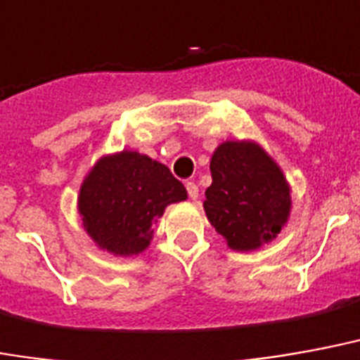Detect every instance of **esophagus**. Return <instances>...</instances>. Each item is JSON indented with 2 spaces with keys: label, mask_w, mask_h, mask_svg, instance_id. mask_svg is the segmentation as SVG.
Segmentation results:
<instances>
[{
  "label": "esophagus",
  "mask_w": 360,
  "mask_h": 360,
  "mask_svg": "<svg viewBox=\"0 0 360 360\" xmlns=\"http://www.w3.org/2000/svg\"><path fill=\"white\" fill-rule=\"evenodd\" d=\"M187 193H188V196H191V200H196V198H198V187H196V183L188 181V183H187Z\"/></svg>",
  "instance_id": "1"
}]
</instances>
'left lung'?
Here are the masks:
<instances>
[{
    "label": "left lung",
    "instance_id": "left-lung-1",
    "mask_svg": "<svg viewBox=\"0 0 360 360\" xmlns=\"http://www.w3.org/2000/svg\"><path fill=\"white\" fill-rule=\"evenodd\" d=\"M204 212L234 252L273 242L292 212L290 185L281 166L255 141H225L215 148Z\"/></svg>",
    "mask_w": 360,
    "mask_h": 360
}]
</instances>
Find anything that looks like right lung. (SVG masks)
<instances>
[{"instance_id":"right-lung-1","label":"right lung","mask_w":360,"mask_h":360,"mask_svg":"<svg viewBox=\"0 0 360 360\" xmlns=\"http://www.w3.org/2000/svg\"><path fill=\"white\" fill-rule=\"evenodd\" d=\"M187 200V188L146 154H106L85 175L78 194L82 227L101 250L139 255L150 246L153 225L169 204Z\"/></svg>"}]
</instances>
